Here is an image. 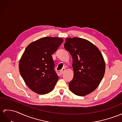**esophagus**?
Wrapping results in <instances>:
<instances>
[{"label": "esophagus", "mask_w": 122, "mask_h": 122, "mask_svg": "<svg viewBox=\"0 0 122 122\" xmlns=\"http://www.w3.org/2000/svg\"><path fill=\"white\" fill-rule=\"evenodd\" d=\"M65 71H66V69H65V68H63V69L60 70V71H59V72H60V73L61 74V75H62V74L64 73V72H65Z\"/></svg>", "instance_id": "34e87169"}]
</instances>
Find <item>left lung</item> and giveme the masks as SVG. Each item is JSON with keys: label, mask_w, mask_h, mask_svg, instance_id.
Listing matches in <instances>:
<instances>
[{"label": "left lung", "mask_w": 122, "mask_h": 122, "mask_svg": "<svg viewBox=\"0 0 122 122\" xmlns=\"http://www.w3.org/2000/svg\"><path fill=\"white\" fill-rule=\"evenodd\" d=\"M64 47L72 58L73 78L69 83L70 90L84 96L98 86L105 75L106 64L99 50L84 39L67 38Z\"/></svg>", "instance_id": "1"}]
</instances>
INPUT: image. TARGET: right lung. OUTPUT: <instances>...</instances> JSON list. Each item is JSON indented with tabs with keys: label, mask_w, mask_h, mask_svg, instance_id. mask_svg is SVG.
Segmentation results:
<instances>
[{
	"label": "right lung",
	"mask_w": 122,
	"mask_h": 122,
	"mask_svg": "<svg viewBox=\"0 0 122 122\" xmlns=\"http://www.w3.org/2000/svg\"><path fill=\"white\" fill-rule=\"evenodd\" d=\"M63 41L61 38L43 37L27 46L19 62V71L27 86L44 95L54 89L58 79L52 55Z\"/></svg>",
	"instance_id": "add662e5"
}]
</instances>
